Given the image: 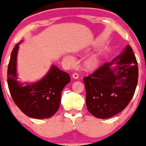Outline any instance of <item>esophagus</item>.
<instances>
[{
    "instance_id": "esophagus-1",
    "label": "esophagus",
    "mask_w": 146,
    "mask_h": 146,
    "mask_svg": "<svg viewBox=\"0 0 146 146\" xmlns=\"http://www.w3.org/2000/svg\"><path fill=\"white\" fill-rule=\"evenodd\" d=\"M72 78H73V79H79V74H76V73H74L72 74Z\"/></svg>"
}]
</instances>
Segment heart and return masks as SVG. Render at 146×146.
<instances>
[{"label":"heart","mask_w":146,"mask_h":146,"mask_svg":"<svg viewBox=\"0 0 146 146\" xmlns=\"http://www.w3.org/2000/svg\"><path fill=\"white\" fill-rule=\"evenodd\" d=\"M64 59L70 65H72L75 60L73 57L69 55L64 56ZM104 62V56L100 53H95L90 55L84 62V67L87 71H93L99 68Z\"/></svg>","instance_id":"1"}]
</instances>
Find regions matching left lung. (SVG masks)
Here are the masks:
<instances>
[{"instance_id":"8db88e82","label":"left lung","mask_w":146,"mask_h":146,"mask_svg":"<svg viewBox=\"0 0 146 146\" xmlns=\"http://www.w3.org/2000/svg\"><path fill=\"white\" fill-rule=\"evenodd\" d=\"M138 77L137 61L127 44L112 61L84 77L88 110L101 119L109 118L121 112L134 96Z\"/></svg>"}]
</instances>
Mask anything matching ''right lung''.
Masks as SVG:
<instances>
[{
    "mask_svg": "<svg viewBox=\"0 0 146 146\" xmlns=\"http://www.w3.org/2000/svg\"><path fill=\"white\" fill-rule=\"evenodd\" d=\"M21 41L11 54L7 69V84L16 105L27 116L36 119L51 117L59 109L61 94L71 81L70 75L52 65L46 75L35 82L18 80L17 55Z\"/></svg>",
    "mask_w": 146,
    "mask_h": 146,
    "instance_id": "right-lung-1",
    "label": "right lung"
}]
</instances>
